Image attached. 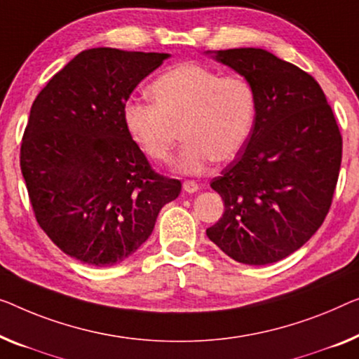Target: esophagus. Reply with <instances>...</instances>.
I'll return each instance as SVG.
<instances>
[{"instance_id": "34e87169", "label": "esophagus", "mask_w": 359, "mask_h": 359, "mask_svg": "<svg viewBox=\"0 0 359 359\" xmlns=\"http://www.w3.org/2000/svg\"><path fill=\"white\" fill-rule=\"evenodd\" d=\"M184 190L187 191V194H195V191L198 190V184L195 180H185L184 182Z\"/></svg>"}]
</instances>
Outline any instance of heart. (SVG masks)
Listing matches in <instances>:
<instances>
[{"label": "heart", "mask_w": 359, "mask_h": 359, "mask_svg": "<svg viewBox=\"0 0 359 359\" xmlns=\"http://www.w3.org/2000/svg\"><path fill=\"white\" fill-rule=\"evenodd\" d=\"M148 92L153 103L128 101L122 122L151 161H169L179 127L185 143L174 165L184 174H200L214 159L231 161L247 145L258 106L247 77L184 62L159 76Z\"/></svg>", "instance_id": "1"}]
</instances>
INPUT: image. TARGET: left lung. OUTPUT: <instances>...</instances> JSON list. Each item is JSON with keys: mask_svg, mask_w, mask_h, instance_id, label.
<instances>
[{"mask_svg": "<svg viewBox=\"0 0 359 359\" xmlns=\"http://www.w3.org/2000/svg\"><path fill=\"white\" fill-rule=\"evenodd\" d=\"M212 57L253 83L258 106L247 145L211 180L224 214L206 235L238 263H276L327 216L341 163L339 126L319 83L293 64L261 48Z\"/></svg>", "mask_w": 359, "mask_h": 359, "instance_id": "8db88e82", "label": "left lung"}]
</instances>
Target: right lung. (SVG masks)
Listing matches in <instances>:
<instances>
[{"mask_svg": "<svg viewBox=\"0 0 359 359\" xmlns=\"http://www.w3.org/2000/svg\"><path fill=\"white\" fill-rule=\"evenodd\" d=\"M168 53L92 48L36 95L20 145V170L36 222L71 258L114 266L147 242L182 190L154 172L130 140L122 109Z\"/></svg>", "mask_w": 359, "mask_h": 359, "instance_id": "obj_1", "label": "right lung"}]
</instances>
